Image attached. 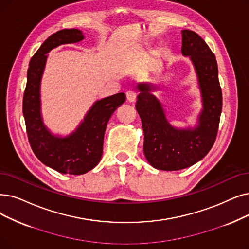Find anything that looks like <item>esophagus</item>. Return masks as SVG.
<instances>
[{
  "label": "esophagus",
  "instance_id": "obj_1",
  "mask_svg": "<svg viewBox=\"0 0 249 249\" xmlns=\"http://www.w3.org/2000/svg\"><path fill=\"white\" fill-rule=\"evenodd\" d=\"M126 98H127V101L129 103H134L135 100H136V93L132 90L130 91H127L126 92Z\"/></svg>",
  "mask_w": 249,
  "mask_h": 249
}]
</instances>
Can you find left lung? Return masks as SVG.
<instances>
[{
    "label": "left lung",
    "instance_id": "1",
    "mask_svg": "<svg viewBox=\"0 0 249 249\" xmlns=\"http://www.w3.org/2000/svg\"><path fill=\"white\" fill-rule=\"evenodd\" d=\"M181 53L189 57L200 93L201 109L196 124L172 125L164 105L154 94L160 89L153 82L136 83L135 107L144 133L143 153L148 163L163 171L186 169L208 155L214 143L222 113L218 64L205 41L194 31L183 29Z\"/></svg>",
    "mask_w": 249,
    "mask_h": 249
}]
</instances>
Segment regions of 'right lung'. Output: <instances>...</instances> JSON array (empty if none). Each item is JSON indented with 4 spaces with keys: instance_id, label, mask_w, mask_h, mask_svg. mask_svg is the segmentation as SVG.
I'll return each instance as SVG.
<instances>
[{
    "instance_id": "obj_1",
    "label": "right lung",
    "mask_w": 249,
    "mask_h": 249,
    "mask_svg": "<svg viewBox=\"0 0 249 249\" xmlns=\"http://www.w3.org/2000/svg\"><path fill=\"white\" fill-rule=\"evenodd\" d=\"M83 39V32L76 28L57 31L40 46L27 70L23 116L29 143L42 164L62 174H85L100 163L107 124L117 107L126 101L124 92L96 100L76 128L66 135L53 133L45 124L40 84L49 53L62 45L76 44Z\"/></svg>"
}]
</instances>
